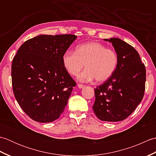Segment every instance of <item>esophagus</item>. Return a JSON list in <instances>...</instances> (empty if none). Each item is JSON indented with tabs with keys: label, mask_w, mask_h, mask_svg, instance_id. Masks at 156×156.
<instances>
[{
	"label": "esophagus",
	"mask_w": 156,
	"mask_h": 156,
	"mask_svg": "<svg viewBox=\"0 0 156 156\" xmlns=\"http://www.w3.org/2000/svg\"><path fill=\"white\" fill-rule=\"evenodd\" d=\"M84 87H85V85H84V84H78V87L79 88H84Z\"/></svg>",
	"instance_id": "1"
}]
</instances>
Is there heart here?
<instances>
[{
  "mask_svg": "<svg viewBox=\"0 0 156 156\" xmlns=\"http://www.w3.org/2000/svg\"><path fill=\"white\" fill-rule=\"evenodd\" d=\"M63 64L72 76H79L83 81L94 78L98 82L107 81L114 74L118 64V55L114 49L98 42H90L77 46L76 51H67L63 55Z\"/></svg>",
  "mask_w": 156,
  "mask_h": 156,
  "instance_id": "heart-1",
  "label": "heart"
}]
</instances>
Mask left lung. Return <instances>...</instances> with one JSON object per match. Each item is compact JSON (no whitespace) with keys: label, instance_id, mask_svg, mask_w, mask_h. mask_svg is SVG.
<instances>
[{"label":"left lung","instance_id":"left-lung-1","mask_svg":"<svg viewBox=\"0 0 156 156\" xmlns=\"http://www.w3.org/2000/svg\"><path fill=\"white\" fill-rule=\"evenodd\" d=\"M112 43L118 55L114 74L94 88L93 111L98 119L117 122L127 118L143 99L146 70L133 47L119 38L105 39Z\"/></svg>","mask_w":156,"mask_h":156}]
</instances>
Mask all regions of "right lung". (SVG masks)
Segmentation results:
<instances>
[{
    "label": "right lung",
    "mask_w": 156,
    "mask_h": 156,
    "mask_svg": "<svg viewBox=\"0 0 156 156\" xmlns=\"http://www.w3.org/2000/svg\"><path fill=\"white\" fill-rule=\"evenodd\" d=\"M76 37L72 34L38 35L23 43L13 58V93L33 120L52 122L64 112L76 83L62 58Z\"/></svg>",
    "instance_id": "right-lung-1"
}]
</instances>
